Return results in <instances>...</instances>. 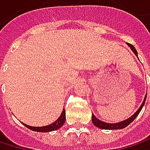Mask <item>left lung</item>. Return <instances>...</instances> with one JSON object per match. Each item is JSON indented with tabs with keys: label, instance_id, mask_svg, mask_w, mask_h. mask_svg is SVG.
Listing matches in <instances>:
<instances>
[{
	"label": "left lung",
	"instance_id": "obj_1",
	"mask_svg": "<svg viewBox=\"0 0 150 150\" xmlns=\"http://www.w3.org/2000/svg\"><path fill=\"white\" fill-rule=\"evenodd\" d=\"M128 46L130 47V49L132 50L134 52V53L136 55V57H138V52L136 51L135 47L132 45V44L127 43ZM146 97L147 96L145 95L144 97V99L143 101L142 104L140 105V107L139 108V109L136 111L130 118L125 119L124 121H121V122H118V123H116V124H109V123H105V122H103L99 120L98 118H97L93 115V113H92V122L93 124L95 125L96 127L99 128V129H124L125 127H127L129 124H130V123H132L134 119L136 118V117L139 115V113L140 112L141 109L143 108V106L144 105V103H145V100H146Z\"/></svg>",
	"mask_w": 150,
	"mask_h": 150
}]
</instances>
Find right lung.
Returning <instances> with one entry per match:
<instances>
[{"mask_svg": "<svg viewBox=\"0 0 150 150\" xmlns=\"http://www.w3.org/2000/svg\"><path fill=\"white\" fill-rule=\"evenodd\" d=\"M65 109L63 108L62 112L61 113L60 117L57 118L54 123L47 125V126H43V127H32V126H29L27 124H23L26 128H28L29 129L33 130V131H37V132H42V133H47V132H51V131H55V130L60 129L61 127L64 124L65 120H66V113H65Z\"/></svg>", "mask_w": 150, "mask_h": 150, "instance_id": "1", "label": "right lung"}]
</instances>
